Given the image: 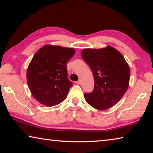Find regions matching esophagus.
<instances>
[{
	"mask_svg": "<svg viewBox=\"0 0 153 153\" xmlns=\"http://www.w3.org/2000/svg\"><path fill=\"white\" fill-rule=\"evenodd\" d=\"M76 84H78V85H80V84H82V81H81V80H78V81H77V82H76Z\"/></svg>",
	"mask_w": 153,
	"mask_h": 153,
	"instance_id": "esophagus-1",
	"label": "esophagus"
}]
</instances>
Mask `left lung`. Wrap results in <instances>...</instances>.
Segmentation results:
<instances>
[{
    "mask_svg": "<svg viewBox=\"0 0 153 153\" xmlns=\"http://www.w3.org/2000/svg\"><path fill=\"white\" fill-rule=\"evenodd\" d=\"M81 55L91 69L94 79L93 91L84 94L86 102L98 110L113 107L129 86L130 69L123 56L111 46L84 49Z\"/></svg>",
    "mask_w": 153,
    "mask_h": 153,
    "instance_id": "8db88e82",
    "label": "left lung"
}]
</instances>
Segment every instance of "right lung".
<instances>
[{
  "mask_svg": "<svg viewBox=\"0 0 153 153\" xmlns=\"http://www.w3.org/2000/svg\"><path fill=\"white\" fill-rule=\"evenodd\" d=\"M75 53L72 48L47 45L33 55L27 69V82L40 104L53 107L67 98L73 86L67 77V63Z\"/></svg>",
  "mask_w": 153,
  "mask_h": 153,
  "instance_id": "add662e5",
  "label": "right lung"
}]
</instances>
